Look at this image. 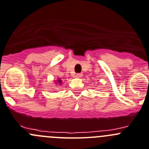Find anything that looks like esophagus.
<instances>
[{"label":"esophagus","mask_w":149,"mask_h":149,"mask_svg":"<svg viewBox=\"0 0 149 149\" xmlns=\"http://www.w3.org/2000/svg\"><path fill=\"white\" fill-rule=\"evenodd\" d=\"M81 76H82V74H81V73H76V74L75 75V77L76 78H81Z\"/></svg>","instance_id":"1"}]
</instances>
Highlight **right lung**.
<instances>
[{
	"label": "right lung",
	"mask_w": 149,
	"mask_h": 149,
	"mask_svg": "<svg viewBox=\"0 0 149 149\" xmlns=\"http://www.w3.org/2000/svg\"><path fill=\"white\" fill-rule=\"evenodd\" d=\"M55 84H59V85H61V84H62V81L59 78V79H58L57 80H56V81H55Z\"/></svg>",
	"instance_id": "obj_1"
}]
</instances>
